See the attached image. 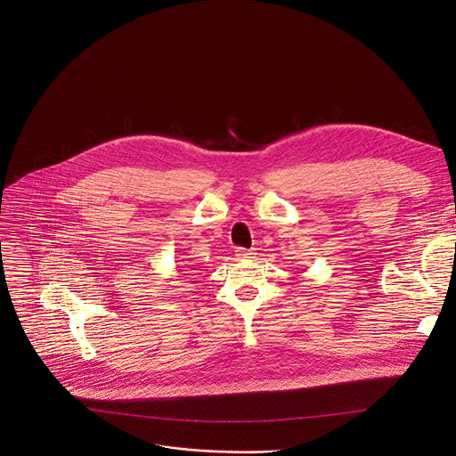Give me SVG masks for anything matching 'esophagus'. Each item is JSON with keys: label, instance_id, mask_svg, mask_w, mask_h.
Masks as SVG:
<instances>
[{"label": "esophagus", "instance_id": "obj_1", "mask_svg": "<svg viewBox=\"0 0 456 456\" xmlns=\"http://www.w3.org/2000/svg\"><path fill=\"white\" fill-rule=\"evenodd\" d=\"M254 248H236V256L240 259H252L254 257Z\"/></svg>", "mask_w": 456, "mask_h": 456}]
</instances>
